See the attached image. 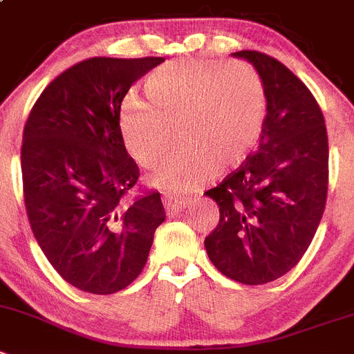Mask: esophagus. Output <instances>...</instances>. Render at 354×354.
<instances>
[{"mask_svg": "<svg viewBox=\"0 0 354 354\" xmlns=\"http://www.w3.org/2000/svg\"><path fill=\"white\" fill-rule=\"evenodd\" d=\"M163 203H165V209H167V212L177 214V212H180V210H183L184 207L187 205V203H189V200H187V198H174V196H165Z\"/></svg>", "mask_w": 354, "mask_h": 354, "instance_id": "obj_1", "label": "esophagus"}]
</instances>
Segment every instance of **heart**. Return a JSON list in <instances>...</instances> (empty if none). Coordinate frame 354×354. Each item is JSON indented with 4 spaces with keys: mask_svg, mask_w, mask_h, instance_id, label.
I'll return each mask as SVG.
<instances>
[{
    "mask_svg": "<svg viewBox=\"0 0 354 354\" xmlns=\"http://www.w3.org/2000/svg\"><path fill=\"white\" fill-rule=\"evenodd\" d=\"M145 93L142 98L133 91L122 102V140L133 160L151 167L170 149L177 126L183 145L149 175L170 194L193 193L219 165L244 160L267 115L263 80L245 61H170L147 77Z\"/></svg>",
    "mask_w": 354,
    "mask_h": 354,
    "instance_id": "1",
    "label": "heart"
}]
</instances>
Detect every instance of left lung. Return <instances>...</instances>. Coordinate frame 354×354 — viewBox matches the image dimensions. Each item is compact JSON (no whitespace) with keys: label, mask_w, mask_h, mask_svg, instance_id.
<instances>
[{"label":"left lung","mask_w":354,"mask_h":354,"mask_svg":"<svg viewBox=\"0 0 354 354\" xmlns=\"http://www.w3.org/2000/svg\"><path fill=\"white\" fill-rule=\"evenodd\" d=\"M233 56L261 75L267 115L254 154L205 193L219 207L205 249L221 274L254 286L283 277L313 242L328 191V137L316 98L293 71L263 52Z\"/></svg>","instance_id":"1"}]
</instances>
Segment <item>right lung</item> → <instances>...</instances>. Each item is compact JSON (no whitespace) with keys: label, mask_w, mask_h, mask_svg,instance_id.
<instances>
[{"label":"right lung","mask_w":354,"mask_h":354,"mask_svg":"<svg viewBox=\"0 0 354 354\" xmlns=\"http://www.w3.org/2000/svg\"><path fill=\"white\" fill-rule=\"evenodd\" d=\"M163 57H91L52 80L26 121L21 168L29 225L57 274L112 295L140 275L165 221L160 193L128 203L140 171L122 140L129 87Z\"/></svg>","instance_id":"add662e5"}]
</instances>
